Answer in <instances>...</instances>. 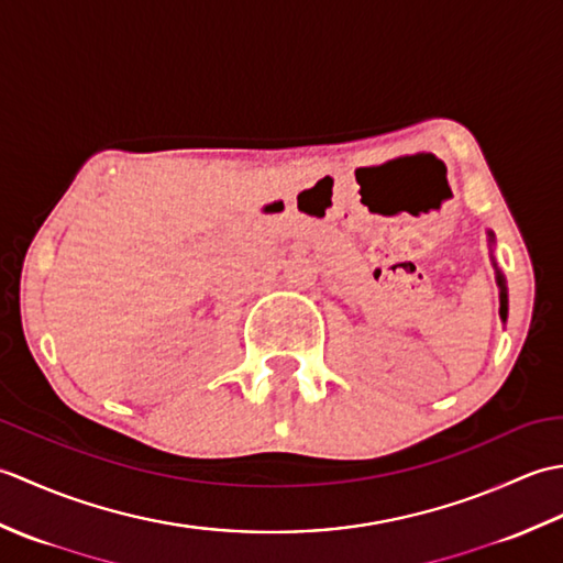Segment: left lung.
<instances>
[{
    "label": "left lung",
    "instance_id": "1",
    "mask_svg": "<svg viewBox=\"0 0 563 563\" xmlns=\"http://www.w3.org/2000/svg\"><path fill=\"white\" fill-rule=\"evenodd\" d=\"M498 285H500V317L506 319V314H508V295H506L504 275H500V273H498Z\"/></svg>",
    "mask_w": 563,
    "mask_h": 563
}]
</instances>
